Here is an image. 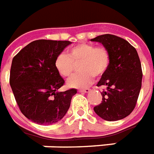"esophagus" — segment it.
<instances>
[{
  "label": "esophagus",
  "instance_id": "obj_1",
  "mask_svg": "<svg viewBox=\"0 0 154 154\" xmlns=\"http://www.w3.org/2000/svg\"><path fill=\"white\" fill-rule=\"evenodd\" d=\"M90 89L89 88H86V89H80V90H78V91L79 92H83V93H89L90 92Z\"/></svg>",
  "mask_w": 154,
  "mask_h": 154
}]
</instances>
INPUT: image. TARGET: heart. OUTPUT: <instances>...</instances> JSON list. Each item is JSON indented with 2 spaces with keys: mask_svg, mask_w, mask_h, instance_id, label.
<instances>
[{
  "mask_svg": "<svg viewBox=\"0 0 154 154\" xmlns=\"http://www.w3.org/2000/svg\"><path fill=\"white\" fill-rule=\"evenodd\" d=\"M109 61L110 54L108 49L83 43L71 47L68 50V54L60 53L55 58L54 66L61 76L68 77L73 72L74 64L80 63L78 71L81 72L68 79V86L82 88L90 86L94 76H101L107 70Z\"/></svg>",
  "mask_w": 154,
  "mask_h": 154,
  "instance_id": "b5f03b06",
  "label": "heart"
}]
</instances>
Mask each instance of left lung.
<instances>
[{"label": "left lung", "mask_w": 154, "mask_h": 154, "mask_svg": "<svg viewBox=\"0 0 154 154\" xmlns=\"http://www.w3.org/2000/svg\"><path fill=\"white\" fill-rule=\"evenodd\" d=\"M91 41L101 43L110 54L109 67L97 84L106 89L94 111L106 121L121 120L134 110L140 91L143 73L137 51L127 41L111 34Z\"/></svg>", "instance_id": "8db88e82"}]
</instances>
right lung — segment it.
I'll use <instances>...</instances> for the list:
<instances>
[{
  "label": "right lung",
  "instance_id": "right-lung-1",
  "mask_svg": "<svg viewBox=\"0 0 154 154\" xmlns=\"http://www.w3.org/2000/svg\"><path fill=\"white\" fill-rule=\"evenodd\" d=\"M71 42L36 40L14 57L10 84L15 100L26 118L40 125L56 123L70 107L76 89L60 92L64 80L54 60Z\"/></svg>",
  "mask_w": 154,
  "mask_h": 154
}]
</instances>
